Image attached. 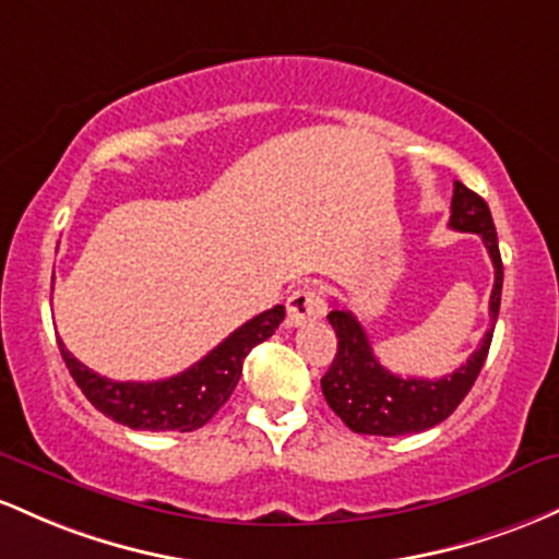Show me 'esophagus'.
Here are the masks:
<instances>
[{"label": "esophagus", "mask_w": 559, "mask_h": 559, "mask_svg": "<svg viewBox=\"0 0 559 559\" xmlns=\"http://www.w3.org/2000/svg\"><path fill=\"white\" fill-rule=\"evenodd\" d=\"M328 311V304H324V296L313 285H304L287 298V322L293 328H300L306 322H317V319L324 317Z\"/></svg>", "instance_id": "34e87169"}]
</instances>
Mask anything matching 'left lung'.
I'll return each instance as SVG.
<instances>
[{
	"label": "left lung",
	"instance_id": "8db88e82",
	"mask_svg": "<svg viewBox=\"0 0 559 559\" xmlns=\"http://www.w3.org/2000/svg\"><path fill=\"white\" fill-rule=\"evenodd\" d=\"M449 227L480 235L483 246L491 255L493 290L491 300H488L491 330L483 337L480 348L473 350V356L451 374H443L438 380L399 378L378 361L359 319L346 309H332L328 319L337 335V354L322 378V393L328 399L330 409L354 432H364V436H409V432L428 430L432 425L443 423L462 404L473 382L478 380L483 361H486L488 348H491L493 324H497L499 317L504 266H501L491 211H488L486 200L467 190L462 181H454Z\"/></svg>",
	"mask_w": 559,
	"mask_h": 559
}]
</instances>
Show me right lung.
Returning <instances> with one entry per match:
<instances>
[{
  "label": "right lung",
  "instance_id": "right-lung-1",
  "mask_svg": "<svg viewBox=\"0 0 559 559\" xmlns=\"http://www.w3.org/2000/svg\"><path fill=\"white\" fill-rule=\"evenodd\" d=\"M285 319V306L259 313L237 328L227 341L218 343L209 356L192 364L174 378L155 382H116L84 367L66 343L58 346L68 372L76 380L94 409L105 417L127 425L131 430H179L190 432L203 428L209 419L227 404L242 374V361L250 348L274 335Z\"/></svg>",
  "mask_w": 559,
  "mask_h": 559
}]
</instances>
